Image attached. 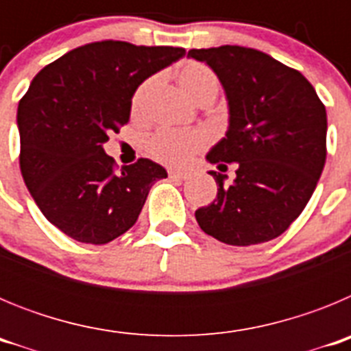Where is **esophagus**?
<instances>
[{"instance_id":"1","label":"esophagus","mask_w":351,"mask_h":351,"mask_svg":"<svg viewBox=\"0 0 351 351\" xmlns=\"http://www.w3.org/2000/svg\"><path fill=\"white\" fill-rule=\"evenodd\" d=\"M169 178L176 179V181H186L191 178L190 172H181V170H169Z\"/></svg>"}]
</instances>
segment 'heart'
I'll list each match as a JSON object with an SVG mask.
<instances>
[{
	"mask_svg": "<svg viewBox=\"0 0 351 351\" xmlns=\"http://www.w3.org/2000/svg\"><path fill=\"white\" fill-rule=\"evenodd\" d=\"M178 80L193 100H202L204 96H216L219 89L218 77L209 66L198 61H188L178 71ZM154 80L149 79L138 86L133 95L132 108L133 112H141L149 93L153 89ZM207 144V137L202 132H178V130H158L145 141L147 153L158 161H163L167 165L181 167L186 165L198 151H202Z\"/></svg>",
	"mask_w": 351,
	"mask_h": 351,
	"instance_id": "b5f03b06",
	"label": "heart"
}]
</instances>
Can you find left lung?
Here are the masks:
<instances>
[{"mask_svg": "<svg viewBox=\"0 0 351 351\" xmlns=\"http://www.w3.org/2000/svg\"><path fill=\"white\" fill-rule=\"evenodd\" d=\"M218 75L228 130L207 154L219 170L237 163L234 184L210 170L218 195L195 210L198 225L230 246L272 241L299 218L327 158V112L309 80L256 49H191Z\"/></svg>", "mask_w": 351, "mask_h": 351, "instance_id": "left-lung-1", "label": "left lung"}]
</instances>
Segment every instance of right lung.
I'll return each mask as SVG.
<instances>
[{"mask_svg": "<svg viewBox=\"0 0 351 351\" xmlns=\"http://www.w3.org/2000/svg\"><path fill=\"white\" fill-rule=\"evenodd\" d=\"M182 47L93 42L40 70L17 108L21 173L42 214L68 237L107 244L130 230L167 170L147 158L116 170L104 151L147 77L181 60Z\"/></svg>", "mask_w": 351, "mask_h": 351, "instance_id": "right-lung-1", "label": "right lung"}]
</instances>
